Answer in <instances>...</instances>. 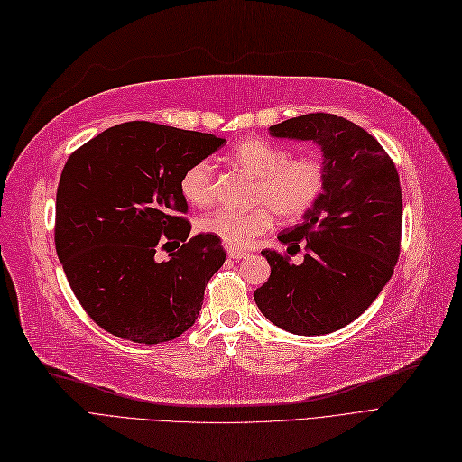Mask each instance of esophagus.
<instances>
[{
    "label": "esophagus",
    "mask_w": 462,
    "mask_h": 462,
    "mask_svg": "<svg viewBox=\"0 0 462 462\" xmlns=\"http://www.w3.org/2000/svg\"><path fill=\"white\" fill-rule=\"evenodd\" d=\"M247 255H249L247 251H242V249H234V247H230V249H228V257H230V259L240 261V259H245Z\"/></svg>",
    "instance_id": "34e87169"
}]
</instances>
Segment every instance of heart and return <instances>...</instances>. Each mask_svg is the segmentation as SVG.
<instances>
[{"mask_svg":"<svg viewBox=\"0 0 462 462\" xmlns=\"http://www.w3.org/2000/svg\"><path fill=\"white\" fill-rule=\"evenodd\" d=\"M228 157L234 165L257 176L253 201L259 205L247 211L220 207L199 218V228L234 249L247 247L257 236L271 230L274 213L284 220L305 217L322 198L328 180V162L319 150L290 157L284 145L253 136L237 142ZM178 188L189 205H209L215 198L211 161L191 162Z\"/></svg>","mask_w":462,"mask_h":462,"instance_id":"1","label":"heart"}]
</instances>
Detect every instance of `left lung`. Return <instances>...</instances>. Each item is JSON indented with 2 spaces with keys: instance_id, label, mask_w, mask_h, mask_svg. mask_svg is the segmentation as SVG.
I'll return each instance as SVG.
<instances>
[{
  "instance_id": "obj_1",
  "label": "left lung",
  "mask_w": 462,
  "mask_h": 462,
  "mask_svg": "<svg viewBox=\"0 0 462 462\" xmlns=\"http://www.w3.org/2000/svg\"><path fill=\"white\" fill-rule=\"evenodd\" d=\"M271 134L317 142L328 180L301 225L278 236L286 245L305 240V261L295 266L286 253L263 249L271 278L253 297L282 330L330 334L363 315L393 274L403 220L399 174L378 140L344 116L309 113Z\"/></svg>"
}]
</instances>
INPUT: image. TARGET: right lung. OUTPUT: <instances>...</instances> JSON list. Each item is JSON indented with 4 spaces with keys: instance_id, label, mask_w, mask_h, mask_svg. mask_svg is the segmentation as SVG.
I'll use <instances>...</instances> for the list:
<instances>
[{
    "instance_id": "right-lung-1",
    "label": "right lung",
    "mask_w": 462,
    "mask_h": 462,
    "mask_svg": "<svg viewBox=\"0 0 462 462\" xmlns=\"http://www.w3.org/2000/svg\"><path fill=\"white\" fill-rule=\"evenodd\" d=\"M225 142L130 121L70 153L57 186L55 249L72 293L99 328L153 346L196 322L226 251L209 234L189 240L178 182ZM159 250L171 253L167 262L156 259Z\"/></svg>"
}]
</instances>
